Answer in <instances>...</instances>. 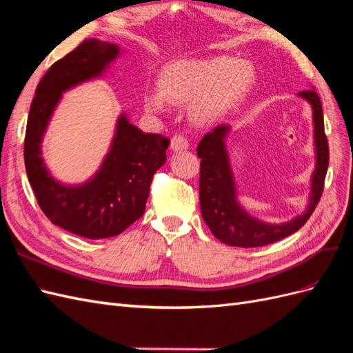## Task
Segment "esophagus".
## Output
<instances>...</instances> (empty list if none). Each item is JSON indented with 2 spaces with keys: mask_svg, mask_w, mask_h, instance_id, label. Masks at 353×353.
Instances as JSON below:
<instances>
[{
  "mask_svg": "<svg viewBox=\"0 0 353 353\" xmlns=\"http://www.w3.org/2000/svg\"><path fill=\"white\" fill-rule=\"evenodd\" d=\"M189 148V141L186 140V137L183 135H174L173 139H171V149L174 152H180V150H186Z\"/></svg>",
  "mask_w": 353,
  "mask_h": 353,
  "instance_id": "1",
  "label": "esophagus"
}]
</instances>
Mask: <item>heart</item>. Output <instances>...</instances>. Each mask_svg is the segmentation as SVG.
<instances>
[{"label":"heart","instance_id":"1","mask_svg":"<svg viewBox=\"0 0 353 353\" xmlns=\"http://www.w3.org/2000/svg\"><path fill=\"white\" fill-rule=\"evenodd\" d=\"M252 80L254 70L245 61L228 57L182 59L162 70L159 92L144 95V107L162 113L165 101L191 104L189 113L195 122H212L245 98Z\"/></svg>","mask_w":353,"mask_h":353}]
</instances>
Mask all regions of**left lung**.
Segmentation results:
<instances>
[{
  "label": "left lung",
  "mask_w": 353,
  "mask_h": 353,
  "mask_svg": "<svg viewBox=\"0 0 353 353\" xmlns=\"http://www.w3.org/2000/svg\"><path fill=\"white\" fill-rule=\"evenodd\" d=\"M312 105L316 167L312 174V191L304 213L282 223L263 222L250 216L237 200V188L225 148L230 125H219L207 132L198 143L196 155L200 167V205L201 216L213 236L228 246L259 248L291 236L300 230L318 205L325 176H327L330 149L323 128V113L319 95L309 89L298 94Z\"/></svg>",
  "instance_id": "8db88e82"
}]
</instances>
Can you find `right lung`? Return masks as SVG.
Returning a JSON list of instances; mask_svg holds the SVG:
<instances>
[{
  "instance_id": "obj_1",
  "label": "right lung",
  "mask_w": 353,
  "mask_h": 353,
  "mask_svg": "<svg viewBox=\"0 0 353 353\" xmlns=\"http://www.w3.org/2000/svg\"><path fill=\"white\" fill-rule=\"evenodd\" d=\"M119 53V46L108 41L80 43L43 76L26 122L25 168L40 209L52 223L92 240L117 236L141 218L152 177L164 165L170 140L143 132L122 113L101 167L82 185H64L50 174L41 141L62 92L101 76Z\"/></svg>"
}]
</instances>
